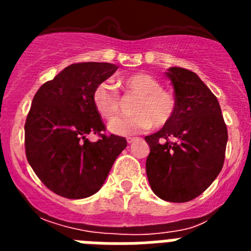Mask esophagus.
I'll return each instance as SVG.
<instances>
[{"instance_id":"34e87169","label":"esophagus","mask_w":251,"mask_h":251,"mask_svg":"<svg viewBox=\"0 0 251 251\" xmlns=\"http://www.w3.org/2000/svg\"><path fill=\"white\" fill-rule=\"evenodd\" d=\"M136 137H128L127 138V142L128 143H133V142H136Z\"/></svg>"}]
</instances>
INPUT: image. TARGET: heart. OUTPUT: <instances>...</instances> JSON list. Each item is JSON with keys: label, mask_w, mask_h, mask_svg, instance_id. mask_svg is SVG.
I'll return each instance as SVG.
<instances>
[{"label": "heart", "mask_w": 251, "mask_h": 251, "mask_svg": "<svg viewBox=\"0 0 251 251\" xmlns=\"http://www.w3.org/2000/svg\"><path fill=\"white\" fill-rule=\"evenodd\" d=\"M115 85L124 93L137 95L133 104V117H119L110 121L108 129L117 136H133L151 127L161 128L174 118L176 98L161 83L147 73H134L117 79ZM95 110L104 119L113 118L119 108V95L109 83H99L92 94Z\"/></svg>", "instance_id": "obj_1"}]
</instances>
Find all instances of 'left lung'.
I'll return each mask as SVG.
<instances>
[{
    "label": "left lung",
    "mask_w": 251,
    "mask_h": 251,
    "mask_svg": "<svg viewBox=\"0 0 251 251\" xmlns=\"http://www.w3.org/2000/svg\"><path fill=\"white\" fill-rule=\"evenodd\" d=\"M176 112L161 130L145 137L146 172L152 191L168 202L200 196L220 174L227 128L217 98L191 70L170 68Z\"/></svg>",
    "instance_id": "left-lung-1"
}]
</instances>
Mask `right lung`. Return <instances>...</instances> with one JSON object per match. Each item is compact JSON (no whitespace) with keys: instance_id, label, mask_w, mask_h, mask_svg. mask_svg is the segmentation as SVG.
<instances>
[{"instance_id":"right-lung-1","label":"right lung","mask_w":251,"mask_h":251,"mask_svg":"<svg viewBox=\"0 0 251 251\" xmlns=\"http://www.w3.org/2000/svg\"><path fill=\"white\" fill-rule=\"evenodd\" d=\"M118 66L77 63L40 86L25 123L26 157L41 182L59 196L85 199L99 191L113 163L127 147L124 137L105 136L93 90ZM89 132L101 136L97 142Z\"/></svg>"}]
</instances>
